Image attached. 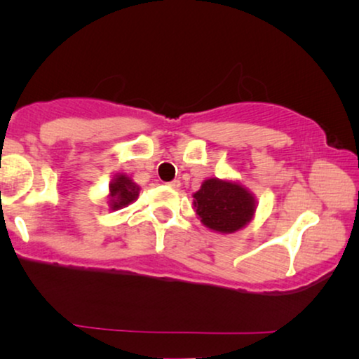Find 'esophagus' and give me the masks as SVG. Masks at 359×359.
I'll return each instance as SVG.
<instances>
[{
    "mask_svg": "<svg viewBox=\"0 0 359 359\" xmlns=\"http://www.w3.org/2000/svg\"><path fill=\"white\" fill-rule=\"evenodd\" d=\"M168 186H170V188H173V189H178L180 186H181V181L180 180H173V181H170Z\"/></svg>",
    "mask_w": 359,
    "mask_h": 359,
    "instance_id": "34e87169",
    "label": "esophagus"
}]
</instances>
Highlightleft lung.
Segmentation results:
<instances>
[{
	"label": "left lung",
	"instance_id": "8db88e82",
	"mask_svg": "<svg viewBox=\"0 0 359 359\" xmlns=\"http://www.w3.org/2000/svg\"><path fill=\"white\" fill-rule=\"evenodd\" d=\"M193 198L201 222L219 233H233L247 227L257 210L255 196L238 181L209 178Z\"/></svg>",
	"mask_w": 359,
	"mask_h": 359
}]
</instances>
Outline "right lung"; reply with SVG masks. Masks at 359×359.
<instances>
[{"label": "right lung", "mask_w": 359, "mask_h": 359, "mask_svg": "<svg viewBox=\"0 0 359 359\" xmlns=\"http://www.w3.org/2000/svg\"><path fill=\"white\" fill-rule=\"evenodd\" d=\"M140 188L134 183V180L124 173L114 176L109 184V194H107V204L111 210H117L134 203L139 198Z\"/></svg>", "instance_id": "add662e5"}]
</instances>
